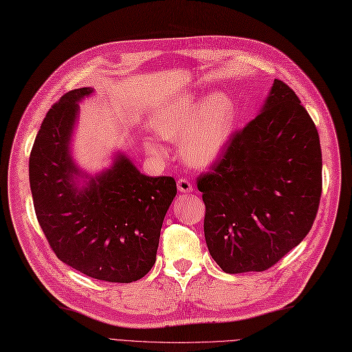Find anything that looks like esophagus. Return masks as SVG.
<instances>
[{
    "label": "esophagus",
    "mask_w": 352,
    "mask_h": 352,
    "mask_svg": "<svg viewBox=\"0 0 352 352\" xmlns=\"http://www.w3.org/2000/svg\"><path fill=\"white\" fill-rule=\"evenodd\" d=\"M177 187L182 193H190L193 190V187L187 178H179L177 182Z\"/></svg>",
    "instance_id": "34e87169"
}]
</instances>
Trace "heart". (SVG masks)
I'll return each mask as SVG.
<instances>
[{
    "mask_svg": "<svg viewBox=\"0 0 352 352\" xmlns=\"http://www.w3.org/2000/svg\"><path fill=\"white\" fill-rule=\"evenodd\" d=\"M235 104L223 92H215L204 101L195 95L179 96L160 108L155 117V131L162 138L182 141L186 164L204 168L211 165L226 148L235 128ZM153 153L160 147L148 142Z\"/></svg>",
    "mask_w": 352,
    "mask_h": 352,
    "instance_id": "heart-1",
    "label": "heart"
}]
</instances>
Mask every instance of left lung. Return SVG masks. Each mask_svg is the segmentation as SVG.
<instances>
[{"instance_id":"obj_1","label":"left lung","mask_w":352,"mask_h":352,"mask_svg":"<svg viewBox=\"0 0 352 352\" xmlns=\"http://www.w3.org/2000/svg\"><path fill=\"white\" fill-rule=\"evenodd\" d=\"M318 131L300 99L275 78L260 113L197 178L210 254L226 274L262 272L308 235L317 217Z\"/></svg>"}]
</instances>
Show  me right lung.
<instances>
[{"mask_svg": "<svg viewBox=\"0 0 352 352\" xmlns=\"http://www.w3.org/2000/svg\"><path fill=\"white\" fill-rule=\"evenodd\" d=\"M92 92L69 90L44 117L30 156L32 201L59 260L90 278L126 284L155 265L177 184L173 177L141 174L122 153L95 177L78 169L69 144L78 102Z\"/></svg>", "mask_w": 352, "mask_h": 352, "instance_id": "right-lung-1", "label": "right lung"}]
</instances>
